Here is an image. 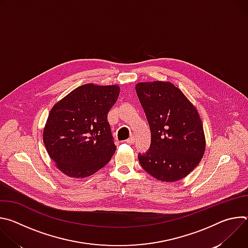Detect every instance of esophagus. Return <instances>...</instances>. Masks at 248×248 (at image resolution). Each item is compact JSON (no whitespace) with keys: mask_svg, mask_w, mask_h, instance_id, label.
Returning <instances> with one entry per match:
<instances>
[{"mask_svg":"<svg viewBox=\"0 0 248 248\" xmlns=\"http://www.w3.org/2000/svg\"><path fill=\"white\" fill-rule=\"evenodd\" d=\"M134 142H135V138H134L133 136L129 137V138L126 140V143H128V144H133Z\"/></svg>","mask_w":248,"mask_h":248,"instance_id":"obj_1","label":"esophagus"}]
</instances>
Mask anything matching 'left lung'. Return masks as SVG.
Returning a JSON list of instances; mask_svg holds the SVG:
<instances>
[{
	"label": "left lung",
	"mask_w": 248,
	"mask_h": 248,
	"mask_svg": "<svg viewBox=\"0 0 248 248\" xmlns=\"http://www.w3.org/2000/svg\"><path fill=\"white\" fill-rule=\"evenodd\" d=\"M135 90L151 130L149 150L138 154L141 167L162 182L184 179L200 163L205 151L197 110L170 82H141Z\"/></svg>",
	"instance_id": "left-lung-1"
}]
</instances>
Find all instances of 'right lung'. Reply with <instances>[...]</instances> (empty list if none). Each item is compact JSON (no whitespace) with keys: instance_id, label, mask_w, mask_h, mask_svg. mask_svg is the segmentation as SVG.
<instances>
[{"instance_id":"1","label":"right lung","mask_w":248,"mask_h":248,"mask_svg":"<svg viewBox=\"0 0 248 248\" xmlns=\"http://www.w3.org/2000/svg\"><path fill=\"white\" fill-rule=\"evenodd\" d=\"M120 94L117 85L84 84L51 110L43 141L64 174L82 179L108 164L116 151L108 113Z\"/></svg>"}]
</instances>
